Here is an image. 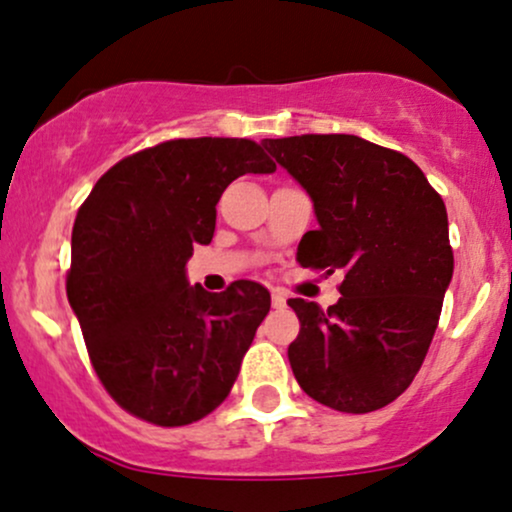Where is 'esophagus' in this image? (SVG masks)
<instances>
[{
	"label": "esophagus",
	"instance_id": "esophagus-1",
	"mask_svg": "<svg viewBox=\"0 0 512 512\" xmlns=\"http://www.w3.org/2000/svg\"><path fill=\"white\" fill-rule=\"evenodd\" d=\"M272 305H274V308H286V291L274 289L272 291Z\"/></svg>",
	"mask_w": 512,
	"mask_h": 512
}]
</instances>
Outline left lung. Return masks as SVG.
<instances>
[{
    "mask_svg": "<svg viewBox=\"0 0 512 512\" xmlns=\"http://www.w3.org/2000/svg\"><path fill=\"white\" fill-rule=\"evenodd\" d=\"M262 146L313 202L320 228L303 236L298 262L344 272L342 298L327 310L289 298L301 320L293 375L325 407H385L419 373L452 279L443 199L414 161L354 134Z\"/></svg>",
    "mask_w": 512,
    "mask_h": 512,
    "instance_id": "left-lung-1",
    "label": "left lung"
}]
</instances>
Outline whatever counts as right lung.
I'll use <instances>...</instances> for the list:
<instances>
[{
    "label": "right lung",
    "mask_w": 512,
    "mask_h": 512,
    "mask_svg": "<svg viewBox=\"0 0 512 512\" xmlns=\"http://www.w3.org/2000/svg\"><path fill=\"white\" fill-rule=\"evenodd\" d=\"M276 166L250 139H173L115 163L76 214L67 298L93 368L129 414L185 426L214 411L269 313V291L187 281L209 245L216 202L245 173Z\"/></svg>",
    "instance_id": "add662e5"
}]
</instances>
